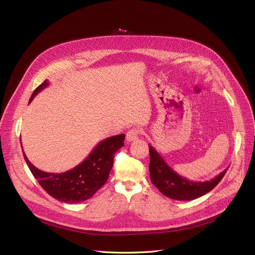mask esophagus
Segmentation results:
<instances>
[{
	"label": "esophagus",
	"instance_id": "34e87169",
	"mask_svg": "<svg viewBox=\"0 0 255 255\" xmlns=\"http://www.w3.org/2000/svg\"><path fill=\"white\" fill-rule=\"evenodd\" d=\"M138 134H139V130L137 128H132L128 130V132L126 133L127 142H133V140L137 139Z\"/></svg>",
	"mask_w": 255,
	"mask_h": 255
}]
</instances>
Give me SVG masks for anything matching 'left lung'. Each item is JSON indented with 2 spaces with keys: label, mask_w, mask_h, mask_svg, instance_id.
<instances>
[{
  "label": "left lung",
  "mask_w": 255,
  "mask_h": 255,
  "mask_svg": "<svg viewBox=\"0 0 255 255\" xmlns=\"http://www.w3.org/2000/svg\"><path fill=\"white\" fill-rule=\"evenodd\" d=\"M149 171L152 184L169 199L177 201H192L211 191L218 185L228 168L210 181L192 182L177 174L169 166L152 145H149Z\"/></svg>",
  "instance_id": "1"
}]
</instances>
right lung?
Listing matches in <instances>:
<instances>
[{
  "instance_id": "add662e5",
  "label": "right lung",
  "mask_w": 255,
  "mask_h": 255,
  "mask_svg": "<svg viewBox=\"0 0 255 255\" xmlns=\"http://www.w3.org/2000/svg\"><path fill=\"white\" fill-rule=\"evenodd\" d=\"M48 85V80H45L33 91L29 103ZM124 139L125 134L123 133L101 140L81 164L63 173L42 171L29 162L25 152L23 155L32 175L47 193L59 202L75 204L90 199L106 183L115 154L124 146Z\"/></svg>"
}]
</instances>
